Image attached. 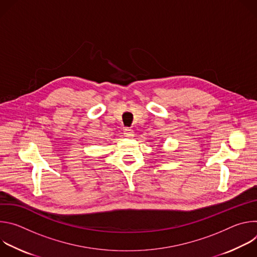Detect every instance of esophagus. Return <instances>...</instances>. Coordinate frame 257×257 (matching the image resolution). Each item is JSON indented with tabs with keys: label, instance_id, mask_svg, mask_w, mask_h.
I'll use <instances>...</instances> for the list:
<instances>
[{
	"label": "esophagus",
	"instance_id": "obj_1",
	"mask_svg": "<svg viewBox=\"0 0 257 257\" xmlns=\"http://www.w3.org/2000/svg\"><path fill=\"white\" fill-rule=\"evenodd\" d=\"M124 135L126 137H133L134 136V131L130 128H125L124 129Z\"/></svg>",
	"mask_w": 257,
	"mask_h": 257
}]
</instances>
